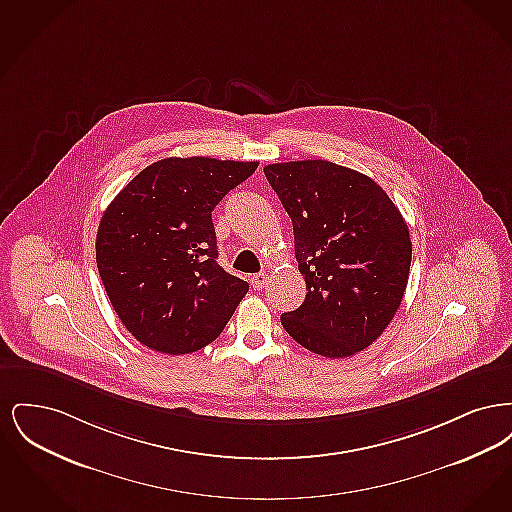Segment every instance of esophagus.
Returning <instances> with one entry per match:
<instances>
[{"mask_svg":"<svg viewBox=\"0 0 512 512\" xmlns=\"http://www.w3.org/2000/svg\"><path fill=\"white\" fill-rule=\"evenodd\" d=\"M268 284V276L265 272H259V274H255L253 278H251V286L255 288V290H265Z\"/></svg>","mask_w":512,"mask_h":512,"instance_id":"obj_1","label":"esophagus"}]
</instances>
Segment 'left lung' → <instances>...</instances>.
Returning a JSON list of instances; mask_svg holds the SVG:
<instances>
[{
    "label": "left lung",
    "instance_id": "left-lung-1",
    "mask_svg": "<svg viewBox=\"0 0 512 512\" xmlns=\"http://www.w3.org/2000/svg\"><path fill=\"white\" fill-rule=\"evenodd\" d=\"M292 217L295 259L307 295L284 313V330L305 349L341 359L388 328L409 282V226L366 174L309 159L265 167Z\"/></svg>",
    "mask_w": 512,
    "mask_h": 512
}]
</instances>
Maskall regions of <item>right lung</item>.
Segmentation results:
<instances>
[{
    "mask_svg": "<svg viewBox=\"0 0 512 512\" xmlns=\"http://www.w3.org/2000/svg\"><path fill=\"white\" fill-rule=\"evenodd\" d=\"M257 161L169 157L134 176L105 209L96 261L126 330L153 351L217 340L249 284L220 267L213 209Z\"/></svg>",
    "mask_w": 512,
    "mask_h": 512,
    "instance_id": "add662e5",
    "label": "right lung"
}]
</instances>
